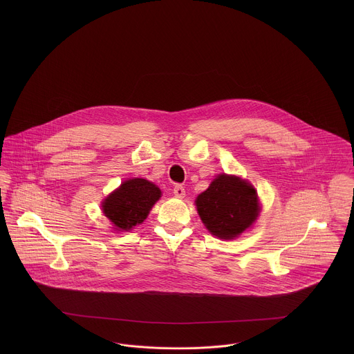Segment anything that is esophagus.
Listing matches in <instances>:
<instances>
[{"mask_svg": "<svg viewBox=\"0 0 354 354\" xmlns=\"http://www.w3.org/2000/svg\"><path fill=\"white\" fill-rule=\"evenodd\" d=\"M173 194L177 196V198H184L185 196V189H184V187L183 185H174V188H173Z\"/></svg>", "mask_w": 354, "mask_h": 354, "instance_id": "obj_1", "label": "esophagus"}]
</instances>
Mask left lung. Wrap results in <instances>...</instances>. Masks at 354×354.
Here are the masks:
<instances>
[{"instance_id": "8db88e82", "label": "left lung", "mask_w": 354, "mask_h": 354, "mask_svg": "<svg viewBox=\"0 0 354 354\" xmlns=\"http://www.w3.org/2000/svg\"><path fill=\"white\" fill-rule=\"evenodd\" d=\"M196 207L211 234L232 240L254 222L259 201L251 184L234 176L221 174L198 196Z\"/></svg>"}]
</instances>
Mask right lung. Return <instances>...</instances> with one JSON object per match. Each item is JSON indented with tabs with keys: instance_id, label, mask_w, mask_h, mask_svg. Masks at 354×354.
Segmentation results:
<instances>
[{
	"instance_id": "add662e5",
	"label": "right lung",
	"mask_w": 354,
	"mask_h": 354,
	"mask_svg": "<svg viewBox=\"0 0 354 354\" xmlns=\"http://www.w3.org/2000/svg\"><path fill=\"white\" fill-rule=\"evenodd\" d=\"M159 198L160 189L156 185L145 178H132L104 199L102 209L117 230L128 232L147 218Z\"/></svg>"
}]
</instances>
